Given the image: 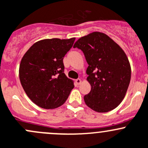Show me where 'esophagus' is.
<instances>
[{"label":"esophagus","mask_w":148,"mask_h":148,"mask_svg":"<svg viewBox=\"0 0 148 148\" xmlns=\"http://www.w3.org/2000/svg\"><path fill=\"white\" fill-rule=\"evenodd\" d=\"M75 82H76V83H77V85H80L82 83V80H81V79L77 78L75 80Z\"/></svg>","instance_id":"34e87169"}]
</instances>
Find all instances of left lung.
I'll return each instance as SVG.
<instances>
[{"mask_svg": "<svg viewBox=\"0 0 148 148\" xmlns=\"http://www.w3.org/2000/svg\"><path fill=\"white\" fill-rule=\"evenodd\" d=\"M73 48L83 52L88 64L87 80L91 90L84 96L87 106L97 112L118 107L125 96L131 78L130 64L124 51L100 32L81 37Z\"/></svg>", "mask_w": 148, "mask_h": 148, "instance_id": "left-lung-1", "label": "left lung"}]
</instances>
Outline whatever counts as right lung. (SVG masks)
Segmentation results:
<instances>
[{
  "mask_svg": "<svg viewBox=\"0 0 148 148\" xmlns=\"http://www.w3.org/2000/svg\"><path fill=\"white\" fill-rule=\"evenodd\" d=\"M75 38L44 39L35 42L22 58L19 77L25 93L36 105L55 109L65 103L74 82L64 73L63 58Z\"/></svg>",
  "mask_w": 148,
  "mask_h": 148,
  "instance_id": "right-lung-1",
  "label": "right lung"
}]
</instances>
